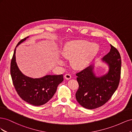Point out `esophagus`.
<instances>
[{
  "instance_id": "34e87169",
  "label": "esophagus",
  "mask_w": 132,
  "mask_h": 132,
  "mask_svg": "<svg viewBox=\"0 0 132 132\" xmlns=\"http://www.w3.org/2000/svg\"><path fill=\"white\" fill-rule=\"evenodd\" d=\"M64 77H65V79H68V80H69V79H71V75H70L69 73H67V74H65Z\"/></svg>"
}]
</instances>
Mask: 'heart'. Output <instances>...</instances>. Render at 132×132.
<instances>
[{
  "instance_id": "obj_1",
  "label": "heart",
  "mask_w": 132,
  "mask_h": 132,
  "mask_svg": "<svg viewBox=\"0 0 132 132\" xmlns=\"http://www.w3.org/2000/svg\"><path fill=\"white\" fill-rule=\"evenodd\" d=\"M98 50L96 44L85 41H73L65 46L63 55L71 61V65L74 69H82L89 64Z\"/></svg>"
}]
</instances>
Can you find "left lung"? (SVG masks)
I'll return each instance as SVG.
<instances>
[{"mask_svg":"<svg viewBox=\"0 0 132 132\" xmlns=\"http://www.w3.org/2000/svg\"><path fill=\"white\" fill-rule=\"evenodd\" d=\"M102 60L109 66V72L105 75L95 77L93 66L76 74L79 84L76 99L85 109L92 110L105 105L118 86L121 70V58L118 51L111 45L110 52Z\"/></svg>","mask_w":132,"mask_h":132,"instance_id":"obj_1","label":"left lung"}]
</instances>
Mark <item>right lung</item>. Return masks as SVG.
Segmentation results:
<instances>
[{"label":"right lung","instance_id":"add662e5","mask_svg":"<svg viewBox=\"0 0 132 132\" xmlns=\"http://www.w3.org/2000/svg\"><path fill=\"white\" fill-rule=\"evenodd\" d=\"M27 37L22 39L16 47ZM15 51L16 48L11 61L10 74L18 94L23 100L32 105L38 106L45 104L52 98L58 85L63 81V75H48L39 79L26 77L21 72L17 65Z\"/></svg>","mask_w":132,"mask_h":132}]
</instances>
